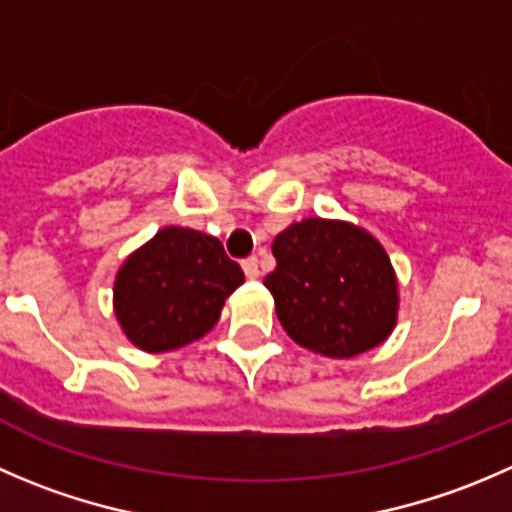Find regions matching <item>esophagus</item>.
Segmentation results:
<instances>
[{
  "label": "esophagus",
  "mask_w": 512,
  "mask_h": 512,
  "mask_svg": "<svg viewBox=\"0 0 512 512\" xmlns=\"http://www.w3.org/2000/svg\"><path fill=\"white\" fill-rule=\"evenodd\" d=\"M242 270H245V275L250 277V280L260 277V262H257V257H247V260H242Z\"/></svg>",
  "instance_id": "1"
}]
</instances>
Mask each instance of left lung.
<instances>
[{
	"label": "left lung",
	"mask_w": 512,
	"mask_h": 512,
	"mask_svg": "<svg viewBox=\"0 0 512 512\" xmlns=\"http://www.w3.org/2000/svg\"><path fill=\"white\" fill-rule=\"evenodd\" d=\"M265 277L277 320L297 345L355 357L388 340L398 322V277L388 252L362 227L307 217L272 242Z\"/></svg>",
	"instance_id": "left-lung-1"
}]
</instances>
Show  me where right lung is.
<instances>
[{"mask_svg": "<svg viewBox=\"0 0 512 512\" xmlns=\"http://www.w3.org/2000/svg\"><path fill=\"white\" fill-rule=\"evenodd\" d=\"M242 282V267L217 237L162 227L117 270L114 317L140 350H180L217 325L225 300Z\"/></svg>", "mask_w": 512, "mask_h": 512, "instance_id": "obj_1", "label": "right lung"}]
</instances>
